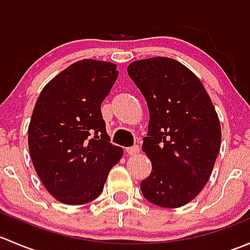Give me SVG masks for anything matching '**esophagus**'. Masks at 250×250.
I'll list each match as a JSON object with an SVG mask.
<instances>
[{"label":"esophagus","mask_w":250,"mask_h":250,"mask_svg":"<svg viewBox=\"0 0 250 250\" xmlns=\"http://www.w3.org/2000/svg\"><path fill=\"white\" fill-rule=\"evenodd\" d=\"M125 151H127L128 155L133 156V155H138V153L140 152V148L138 145H134V146H132V147H128Z\"/></svg>","instance_id":"1"}]
</instances>
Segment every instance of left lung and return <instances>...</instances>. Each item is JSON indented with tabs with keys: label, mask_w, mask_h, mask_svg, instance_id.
<instances>
[{
	"label": "left lung",
	"mask_w": 250,
	"mask_h": 250,
	"mask_svg": "<svg viewBox=\"0 0 250 250\" xmlns=\"http://www.w3.org/2000/svg\"><path fill=\"white\" fill-rule=\"evenodd\" d=\"M127 70L150 112L141 148L152 170L141 181V192L156 206H185L202 191L220 151L215 107L200 78L178 60L141 59Z\"/></svg>",
	"instance_id": "1"
}]
</instances>
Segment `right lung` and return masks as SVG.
Masks as SVG:
<instances>
[{"label":"right lung","mask_w":250,"mask_h":250,"mask_svg":"<svg viewBox=\"0 0 250 250\" xmlns=\"http://www.w3.org/2000/svg\"><path fill=\"white\" fill-rule=\"evenodd\" d=\"M116 67L78 60L44 85L35 104L27 132L30 155L46 190L59 202H92L122 158V147L110 143L100 110L118 77Z\"/></svg>","instance_id":"1"}]
</instances>
